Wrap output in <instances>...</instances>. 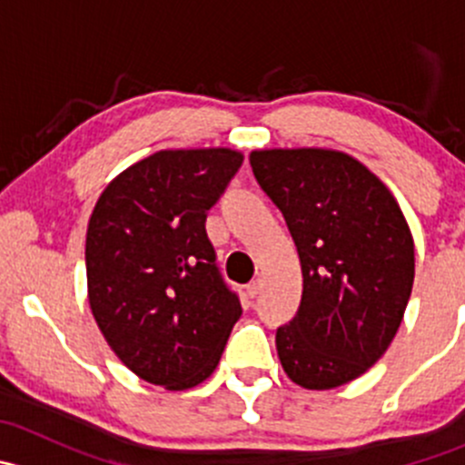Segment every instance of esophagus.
<instances>
[{
    "mask_svg": "<svg viewBox=\"0 0 465 465\" xmlns=\"http://www.w3.org/2000/svg\"><path fill=\"white\" fill-rule=\"evenodd\" d=\"M261 290H262V281L261 279H256V281H252L250 285H247V297H259L261 294Z\"/></svg>",
    "mask_w": 465,
    "mask_h": 465,
    "instance_id": "1",
    "label": "esophagus"
}]
</instances>
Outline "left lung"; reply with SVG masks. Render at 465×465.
Here are the masks:
<instances>
[{"mask_svg":"<svg viewBox=\"0 0 465 465\" xmlns=\"http://www.w3.org/2000/svg\"><path fill=\"white\" fill-rule=\"evenodd\" d=\"M250 163L302 261V303L276 331L281 367L303 389L351 382L382 358L405 315L410 224L391 191L340 150H252Z\"/></svg>","mask_w":465,"mask_h":465,"instance_id":"1","label":"left lung"}]
</instances>
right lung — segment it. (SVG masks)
<instances>
[{"label":"right lung","instance_id":"1","mask_svg":"<svg viewBox=\"0 0 465 465\" xmlns=\"http://www.w3.org/2000/svg\"><path fill=\"white\" fill-rule=\"evenodd\" d=\"M241 163L232 148L159 150L119 173L94 206L89 308L116 358L145 382L171 391L203 382L241 317L204 229Z\"/></svg>","mask_w":465,"mask_h":465}]
</instances>
